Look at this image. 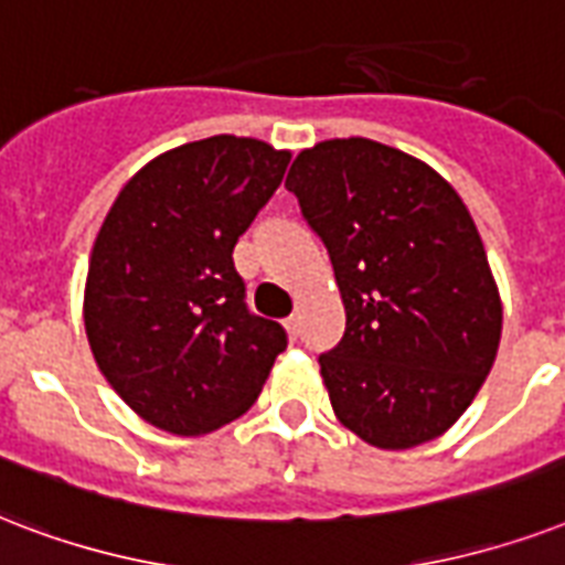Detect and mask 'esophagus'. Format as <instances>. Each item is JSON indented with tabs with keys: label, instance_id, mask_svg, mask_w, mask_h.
<instances>
[{
	"label": "esophagus",
	"instance_id": "obj_1",
	"mask_svg": "<svg viewBox=\"0 0 565 565\" xmlns=\"http://www.w3.org/2000/svg\"><path fill=\"white\" fill-rule=\"evenodd\" d=\"M282 323H286V330L291 339H297V335H300V315H288Z\"/></svg>",
	"mask_w": 565,
	"mask_h": 565
}]
</instances>
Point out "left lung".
Returning a JSON list of instances; mask_svg holds the SVG:
<instances>
[{
  "mask_svg": "<svg viewBox=\"0 0 565 565\" xmlns=\"http://www.w3.org/2000/svg\"><path fill=\"white\" fill-rule=\"evenodd\" d=\"M286 188L330 253L348 315L342 342L318 356L335 418L383 450L441 436L501 342V297L460 194L369 138L315 143Z\"/></svg>",
  "mask_w": 565,
  "mask_h": 565,
  "instance_id": "obj_1",
  "label": "left lung"
}]
</instances>
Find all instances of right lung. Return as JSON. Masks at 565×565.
<instances>
[{"instance_id": "obj_1", "label": "right lung", "mask_w": 565, "mask_h": 565, "mask_svg": "<svg viewBox=\"0 0 565 565\" xmlns=\"http://www.w3.org/2000/svg\"><path fill=\"white\" fill-rule=\"evenodd\" d=\"M288 161L256 138L182 143L143 164L105 214L87 268V342L152 427L200 436L235 422L286 351V330L247 309L233 250Z\"/></svg>"}]
</instances>
